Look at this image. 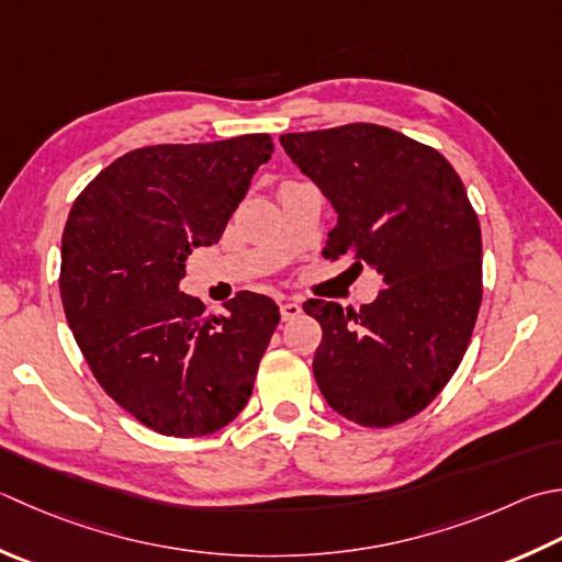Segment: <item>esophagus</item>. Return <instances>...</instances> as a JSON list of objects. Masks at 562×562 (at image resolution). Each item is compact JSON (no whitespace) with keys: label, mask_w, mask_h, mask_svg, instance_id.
Listing matches in <instances>:
<instances>
[{"label":"esophagus","mask_w":562,"mask_h":562,"mask_svg":"<svg viewBox=\"0 0 562 562\" xmlns=\"http://www.w3.org/2000/svg\"><path fill=\"white\" fill-rule=\"evenodd\" d=\"M280 314H282L284 322H290V318H296L302 314V306H300V302H294V300H280Z\"/></svg>","instance_id":"obj_1"}]
</instances>
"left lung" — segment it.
I'll use <instances>...</instances> for the list:
<instances>
[{
    "mask_svg": "<svg viewBox=\"0 0 562 562\" xmlns=\"http://www.w3.org/2000/svg\"><path fill=\"white\" fill-rule=\"evenodd\" d=\"M292 162L334 204L324 258H353L384 288L360 312L310 300L314 378L334 412L387 428L431 404L463 360L482 302V234L441 153L378 124L284 134Z\"/></svg>",
    "mask_w": 562,
    "mask_h": 562,
    "instance_id": "8db88e82",
    "label": "left lung"
}]
</instances>
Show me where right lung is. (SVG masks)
I'll use <instances>...</instances> for the list:
<instances>
[{"label": "right lung", "instance_id": "right-lung-1", "mask_svg": "<svg viewBox=\"0 0 562 562\" xmlns=\"http://www.w3.org/2000/svg\"><path fill=\"white\" fill-rule=\"evenodd\" d=\"M268 134L162 143L116 158L63 231L60 300L102 390L153 431L214 434L244 412L280 310L238 292L226 314L180 292L192 248L214 246L272 156Z\"/></svg>", "mask_w": 562, "mask_h": 562}]
</instances>
